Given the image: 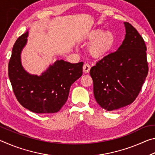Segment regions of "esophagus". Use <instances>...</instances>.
Segmentation results:
<instances>
[{
	"label": "esophagus",
	"mask_w": 155,
	"mask_h": 155,
	"mask_svg": "<svg viewBox=\"0 0 155 155\" xmlns=\"http://www.w3.org/2000/svg\"><path fill=\"white\" fill-rule=\"evenodd\" d=\"M90 68H91V67H90V64H84V65H83V72H85V73H88V72H90Z\"/></svg>",
	"instance_id": "34e87169"
}]
</instances>
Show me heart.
<instances>
[{
	"mask_svg": "<svg viewBox=\"0 0 155 155\" xmlns=\"http://www.w3.org/2000/svg\"><path fill=\"white\" fill-rule=\"evenodd\" d=\"M85 40L92 41L88 47L91 55L100 58L105 56L111 51L114 44L115 37L110 31L94 29L85 35Z\"/></svg>",
	"mask_w": 155,
	"mask_h": 155,
	"instance_id": "heart-1",
	"label": "heart"
}]
</instances>
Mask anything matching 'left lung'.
<instances>
[{
    "mask_svg": "<svg viewBox=\"0 0 155 155\" xmlns=\"http://www.w3.org/2000/svg\"><path fill=\"white\" fill-rule=\"evenodd\" d=\"M124 24L126 35L122 45L97 61L90 70L96 101L109 111L132 103L148 72L142 37L129 23Z\"/></svg>",
    "mask_w": 155,
    "mask_h": 155,
    "instance_id": "left-lung-1",
    "label": "left lung"
}]
</instances>
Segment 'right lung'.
Returning <instances> with one entry per match:
<instances>
[{
	"mask_svg": "<svg viewBox=\"0 0 155 155\" xmlns=\"http://www.w3.org/2000/svg\"><path fill=\"white\" fill-rule=\"evenodd\" d=\"M28 31L18 38L12 49L8 74L18 101L36 114L58 112L66 103L71 85L83 74V62L70 64L63 59L50 65L41 74L27 72L21 52L27 43Z\"/></svg>",
	"mask_w": 155,
	"mask_h": 155,
	"instance_id": "obj_1",
	"label": "right lung"
}]
</instances>
